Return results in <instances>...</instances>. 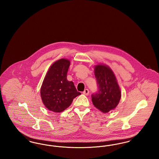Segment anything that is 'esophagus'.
I'll use <instances>...</instances> for the list:
<instances>
[{"label": "esophagus", "instance_id": "1", "mask_svg": "<svg viewBox=\"0 0 159 159\" xmlns=\"http://www.w3.org/2000/svg\"><path fill=\"white\" fill-rule=\"evenodd\" d=\"M83 93L85 95H88L89 93V91L88 89H84V91H83Z\"/></svg>", "mask_w": 159, "mask_h": 159}]
</instances>
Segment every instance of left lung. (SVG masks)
Wrapping results in <instances>:
<instances>
[{
	"label": "left lung",
	"instance_id": "obj_1",
	"mask_svg": "<svg viewBox=\"0 0 159 159\" xmlns=\"http://www.w3.org/2000/svg\"><path fill=\"white\" fill-rule=\"evenodd\" d=\"M95 76L98 91L92 95V101L97 108L106 113L118 105L121 98V92L113 71L107 66H96Z\"/></svg>",
	"mask_w": 159,
	"mask_h": 159
}]
</instances>
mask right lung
<instances>
[{
	"label": "right lung",
	"instance_id": "obj_1",
	"mask_svg": "<svg viewBox=\"0 0 159 159\" xmlns=\"http://www.w3.org/2000/svg\"><path fill=\"white\" fill-rule=\"evenodd\" d=\"M70 61L60 59L49 69L42 83L40 95L43 104L50 111L60 113L67 108L73 99L81 94L67 75Z\"/></svg>",
	"mask_w": 159,
	"mask_h": 159
}]
</instances>
